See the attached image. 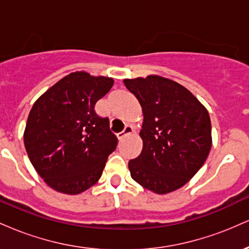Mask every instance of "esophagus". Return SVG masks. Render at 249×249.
Masks as SVG:
<instances>
[{
    "instance_id": "esophagus-1",
    "label": "esophagus",
    "mask_w": 249,
    "mask_h": 249,
    "mask_svg": "<svg viewBox=\"0 0 249 249\" xmlns=\"http://www.w3.org/2000/svg\"><path fill=\"white\" fill-rule=\"evenodd\" d=\"M133 132H134L133 127L130 126V125H127V126L124 128V131H123V132H121V133H118V136H117V137H118L119 141H123V139L126 138V137L131 136V134H132Z\"/></svg>"
}]
</instances>
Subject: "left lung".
<instances>
[{
    "instance_id": "8db88e82",
    "label": "left lung",
    "mask_w": 249,
    "mask_h": 249,
    "mask_svg": "<svg viewBox=\"0 0 249 249\" xmlns=\"http://www.w3.org/2000/svg\"><path fill=\"white\" fill-rule=\"evenodd\" d=\"M142 110V153L128 161L134 181L157 194L179 190L196 176L212 147L207 108L172 79L158 75L124 79Z\"/></svg>"
}]
</instances>
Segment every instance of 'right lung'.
I'll return each instance as SVG.
<instances>
[{"mask_svg":"<svg viewBox=\"0 0 249 249\" xmlns=\"http://www.w3.org/2000/svg\"><path fill=\"white\" fill-rule=\"evenodd\" d=\"M113 78L76 71L63 77L34 103L23 134L31 164L48 186L76 196L102 177L117 146L108 119L95 105L110 91Z\"/></svg>","mask_w":249,"mask_h":249,"instance_id":"add662e5","label":"right lung"}]
</instances>
